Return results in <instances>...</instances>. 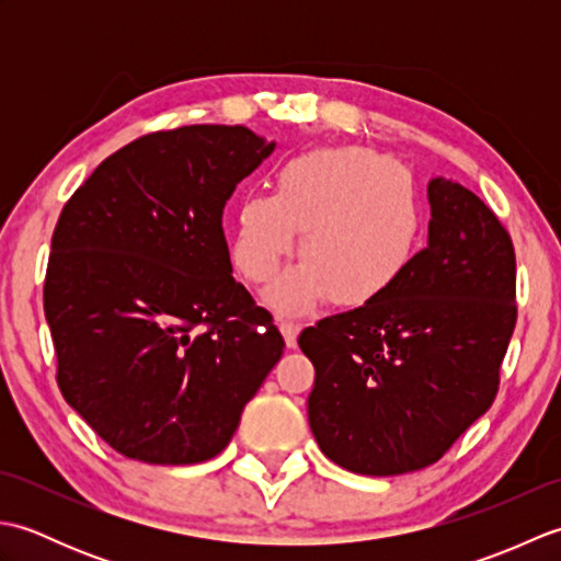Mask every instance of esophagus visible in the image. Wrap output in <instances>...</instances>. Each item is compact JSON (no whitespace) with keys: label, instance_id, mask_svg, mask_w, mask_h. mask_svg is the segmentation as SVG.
Returning a JSON list of instances; mask_svg holds the SVG:
<instances>
[{"label":"esophagus","instance_id":"esophagus-1","mask_svg":"<svg viewBox=\"0 0 561 561\" xmlns=\"http://www.w3.org/2000/svg\"><path fill=\"white\" fill-rule=\"evenodd\" d=\"M279 330H282V335H284V342H287V347L294 350L296 347V337H299V332H301V325L294 323V320H282Z\"/></svg>","mask_w":561,"mask_h":561}]
</instances>
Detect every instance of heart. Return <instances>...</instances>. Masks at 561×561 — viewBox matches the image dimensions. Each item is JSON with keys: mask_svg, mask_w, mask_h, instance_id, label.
<instances>
[{"mask_svg": "<svg viewBox=\"0 0 561 561\" xmlns=\"http://www.w3.org/2000/svg\"><path fill=\"white\" fill-rule=\"evenodd\" d=\"M424 209L408 171L364 147L296 153L277 173L274 195L238 207L233 262L245 279L274 277L301 233L299 257L265 294L284 316L330 299L362 308L386 296L420 248Z\"/></svg>", "mask_w": 561, "mask_h": 561, "instance_id": "b5f03b06", "label": "heart"}]
</instances>
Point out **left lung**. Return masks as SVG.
Listing matches in <instances>:
<instances>
[{"label":"left lung","instance_id":"1","mask_svg":"<svg viewBox=\"0 0 561 561\" xmlns=\"http://www.w3.org/2000/svg\"><path fill=\"white\" fill-rule=\"evenodd\" d=\"M428 243L378 301L299 335L316 366L308 424L340 468L422 470L492 408L516 328V253L484 202L428 183Z\"/></svg>","mask_w":561,"mask_h":561}]
</instances>
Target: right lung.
Masks as SVG:
<instances>
[{
	"mask_svg": "<svg viewBox=\"0 0 561 561\" xmlns=\"http://www.w3.org/2000/svg\"><path fill=\"white\" fill-rule=\"evenodd\" d=\"M274 151L243 125L129 141L59 214L43 306L57 386L105 444L151 465L217 456L284 340L231 277L221 214Z\"/></svg>",
	"mask_w": 561,
	"mask_h": 561,
	"instance_id": "obj_1",
	"label": "right lung"
}]
</instances>
